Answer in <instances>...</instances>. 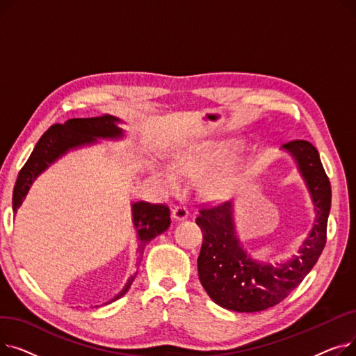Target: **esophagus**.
Masks as SVG:
<instances>
[{"mask_svg": "<svg viewBox=\"0 0 356 356\" xmlns=\"http://www.w3.org/2000/svg\"><path fill=\"white\" fill-rule=\"evenodd\" d=\"M172 218L175 220H183L188 218V209L184 207H175V209L172 211Z\"/></svg>", "mask_w": 356, "mask_h": 356, "instance_id": "obj_1", "label": "esophagus"}]
</instances>
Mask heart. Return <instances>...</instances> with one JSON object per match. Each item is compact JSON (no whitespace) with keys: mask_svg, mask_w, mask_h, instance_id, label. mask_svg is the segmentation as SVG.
I'll use <instances>...</instances> for the list:
<instances>
[{"mask_svg":"<svg viewBox=\"0 0 356 356\" xmlns=\"http://www.w3.org/2000/svg\"><path fill=\"white\" fill-rule=\"evenodd\" d=\"M238 149L235 143L228 141H200L183 147L175 154L173 170L180 176H193L199 173H208L223 161L235 154ZM172 168L160 165L157 175L168 189H176L179 179ZM232 186L229 175H219L209 181V188L218 195L227 193Z\"/></svg>","mask_w":356,"mask_h":356,"instance_id":"obj_1","label":"heart"}]
</instances>
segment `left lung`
Wrapping results in <instances>:
<instances>
[{"label":"left lung","instance_id":"8db88e82","mask_svg":"<svg viewBox=\"0 0 356 356\" xmlns=\"http://www.w3.org/2000/svg\"><path fill=\"white\" fill-rule=\"evenodd\" d=\"M282 149L294 159L314 207L313 225L296 254L275 264L252 259L236 238L232 202L202 209L196 218L203 234L199 280L223 309L252 313L275 306L303 282L325 248L332 189L319 153L305 140L290 141Z\"/></svg>","mask_w":356,"mask_h":356}]
</instances>
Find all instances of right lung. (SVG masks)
Here are the masks:
<instances>
[{
	"label": "right lung",
	"instance_id": "1",
	"mask_svg": "<svg viewBox=\"0 0 356 356\" xmlns=\"http://www.w3.org/2000/svg\"><path fill=\"white\" fill-rule=\"evenodd\" d=\"M122 121L114 115H104L97 118H73L62 124L51 125L35 144L31 156L18 173L13 192V211L22 207L31 184L47 168L74 149L95 145L98 140L118 141L125 137L124 129L120 127ZM133 225L137 234V267L141 263L143 252L149 241L167 231L170 227V211L164 204H153L147 202L131 203ZM137 271L131 275L122 290L104 305L121 298L133 284Z\"/></svg>",
	"mask_w": 356,
	"mask_h": 356
}]
</instances>
